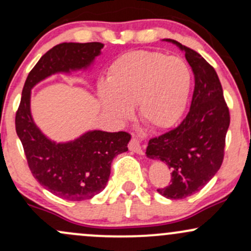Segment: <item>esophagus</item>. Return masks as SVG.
Returning a JSON list of instances; mask_svg holds the SVG:
<instances>
[{
    "label": "esophagus",
    "mask_w": 251,
    "mask_h": 251,
    "mask_svg": "<svg viewBox=\"0 0 251 251\" xmlns=\"http://www.w3.org/2000/svg\"><path fill=\"white\" fill-rule=\"evenodd\" d=\"M128 149H129V151L134 152V153H138V154H143L144 153L143 148H142V145H140L139 139H138V138H135V137H132L131 142H129V144H128Z\"/></svg>",
    "instance_id": "34e87169"
}]
</instances>
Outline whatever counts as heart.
<instances>
[{"mask_svg": "<svg viewBox=\"0 0 251 251\" xmlns=\"http://www.w3.org/2000/svg\"><path fill=\"white\" fill-rule=\"evenodd\" d=\"M190 88L191 72L184 60L132 50L112 62L98 94L103 112L114 122H125L132 106L138 105L140 119L149 127L166 129L183 116Z\"/></svg>", "mask_w": 251, "mask_h": 251, "instance_id": "b5f03b06", "label": "heart"}]
</instances>
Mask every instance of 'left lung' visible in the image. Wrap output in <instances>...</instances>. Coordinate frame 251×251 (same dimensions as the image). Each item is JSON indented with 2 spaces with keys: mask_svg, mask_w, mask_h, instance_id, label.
<instances>
[{
  "mask_svg": "<svg viewBox=\"0 0 251 251\" xmlns=\"http://www.w3.org/2000/svg\"><path fill=\"white\" fill-rule=\"evenodd\" d=\"M185 53L195 75L188 116L177 127L150 139L146 155L171 169V184L157 191L170 200L196 194L220 170L224 157L230 114L217 73L201 54L171 39Z\"/></svg>",
  "mask_w": 251,
  "mask_h": 251,
  "instance_id": "8db88e82",
  "label": "left lung"
}]
</instances>
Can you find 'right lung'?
Here are the masks:
<instances>
[{
	"instance_id": "add662e5",
	"label": "right lung",
	"mask_w": 251,
	"mask_h": 251,
	"mask_svg": "<svg viewBox=\"0 0 251 251\" xmlns=\"http://www.w3.org/2000/svg\"><path fill=\"white\" fill-rule=\"evenodd\" d=\"M100 42H63L54 46L28 74L15 117L16 133L34 178L48 191L67 201H85L107 184L114 157L127 151V132L88 131L67 143L48 139L30 113L31 88L56 73L87 70L101 53Z\"/></svg>"
}]
</instances>
